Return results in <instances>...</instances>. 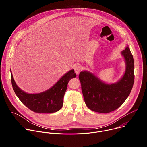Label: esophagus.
Masks as SVG:
<instances>
[{
  "instance_id": "esophagus-1",
  "label": "esophagus",
  "mask_w": 147,
  "mask_h": 147,
  "mask_svg": "<svg viewBox=\"0 0 147 147\" xmlns=\"http://www.w3.org/2000/svg\"><path fill=\"white\" fill-rule=\"evenodd\" d=\"M74 71H75V73L77 74V75H78L80 72L81 71V67L79 66H76L74 67Z\"/></svg>"
}]
</instances>
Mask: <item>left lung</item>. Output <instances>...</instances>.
<instances>
[{
    "mask_svg": "<svg viewBox=\"0 0 147 147\" xmlns=\"http://www.w3.org/2000/svg\"><path fill=\"white\" fill-rule=\"evenodd\" d=\"M125 62L123 77L116 83L107 84L87 71L80 72L79 80L87 107L92 111L108 113L119 108L129 96L134 81L133 56L129 46L121 51Z\"/></svg>",
    "mask_w": 147,
    "mask_h": 147,
    "instance_id": "left-lung-1",
    "label": "left lung"
}]
</instances>
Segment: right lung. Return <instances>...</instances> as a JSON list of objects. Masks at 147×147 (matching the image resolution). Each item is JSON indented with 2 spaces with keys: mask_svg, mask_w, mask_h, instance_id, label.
I'll list each match as a JSON object with an SVG mask.
<instances>
[{
  "mask_svg": "<svg viewBox=\"0 0 147 147\" xmlns=\"http://www.w3.org/2000/svg\"><path fill=\"white\" fill-rule=\"evenodd\" d=\"M11 76L13 88L21 102L36 113H51L57 112L62 108L67 84L71 78L76 77V74L74 70L69 71L51 88L38 94H28L23 91L17 86L12 73Z\"/></svg>",
  "mask_w": 147,
  "mask_h": 147,
  "instance_id": "1",
  "label": "right lung"
}]
</instances>
